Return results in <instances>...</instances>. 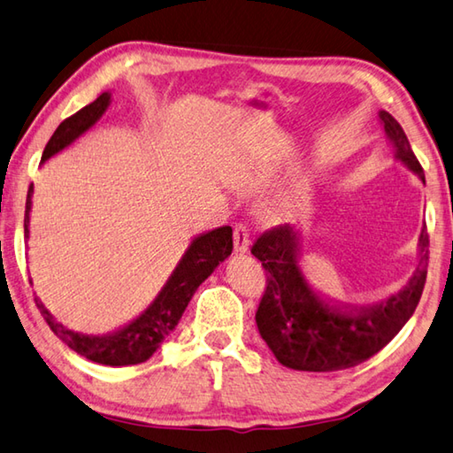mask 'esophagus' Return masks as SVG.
I'll list each match as a JSON object with an SVG mask.
<instances>
[{"label":"esophagus","instance_id":"1","mask_svg":"<svg viewBox=\"0 0 453 453\" xmlns=\"http://www.w3.org/2000/svg\"><path fill=\"white\" fill-rule=\"evenodd\" d=\"M233 241H234V252H236V255H244V252L249 250V244H250L249 228L244 226V225H236L234 226Z\"/></svg>","mask_w":453,"mask_h":453}]
</instances>
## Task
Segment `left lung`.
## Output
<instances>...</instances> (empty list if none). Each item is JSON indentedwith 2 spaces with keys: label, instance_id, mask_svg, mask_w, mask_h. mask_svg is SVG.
<instances>
[{
  "label": "left lung",
  "instance_id": "obj_1",
  "mask_svg": "<svg viewBox=\"0 0 453 453\" xmlns=\"http://www.w3.org/2000/svg\"><path fill=\"white\" fill-rule=\"evenodd\" d=\"M386 139L394 147L395 161L426 182L422 165L410 147L406 133L395 119L380 111ZM426 226L418 239L419 265L406 287L384 303L348 306L316 290L300 266L303 244L292 225L276 226L260 234L252 255L263 263L266 290L257 311L260 336L282 366L303 372H332L350 368L382 350L414 314L427 274Z\"/></svg>",
  "mask_w": 453,
  "mask_h": 453
}]
</instances>
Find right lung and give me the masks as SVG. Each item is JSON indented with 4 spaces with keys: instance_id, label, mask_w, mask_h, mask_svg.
Masks as SVG:
<instances>
[{
    "instance_id": "right-lung-1",
    "label": "right lung",
    "mask_w": 453,
    "mask_h": 453,
    "mask_svg": "<svg viewBox=\"0 0 453 453\" xmlns=\"http://www.w3.org/2000/svg\"><path fill=\"white\" fill-rule=\"evenodd\" d=\"M111 105V91L101 93L97 99L89 105L77 111L75 115L65 119L55 133L51 134L42 155V165L50 161L53 155L61 153L71 142H75L83 133L99 121L103 113ZM31 196H34V185L27 190L26 203V220H23V231L26 239H29V212H31ZM233 252V228L219 226L214 231L196 234L190 241L185 255L180 257L179 265L174 266L165 287L158 290L153 303L142 311L137 319L129 324L117 328L107 334L93 336L81 334V332L69 330L61 322L55 320V316L47 311L42 300L35 296V304L39 312L43 314L45 322L50 324L53 334L61 342H65L71 350L85 356L87 360L103 364V366H131L149 360L157 352L163 340L171 334L177 326L182 312L188 306L195 290L209 279L214 268L222 260L231 257Z\"/></svg>"
}]
</instances>
